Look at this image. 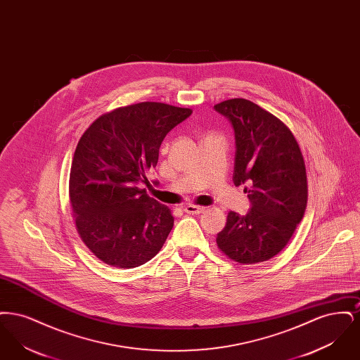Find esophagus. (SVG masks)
Segmentation results:
<instances>
[{"label":"esophagus","instance_id":"obj_1","mask_svg":"<svg viewBox=\"0 0 360 360\" xmlns=\"http://www.w3.org/2000/svg\"><path fill=\"white\" fill-rule=\"evenodd\" d=\"M205 210V207H202V206H197V205H186L185 206V212L188 213V214H200V213H202Z\"/></svg>","mask_w":360,"mask_h":360}]
</instances>
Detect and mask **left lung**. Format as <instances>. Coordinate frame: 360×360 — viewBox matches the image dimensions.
Masks as SVG:
<instances>
[{"mask_svg": "<svg viewBox=\"0 0 360 360\" xmlns=\"http://www.w3.org/2000/svg\"><path fill=\"white\" fill-rule=\"evenodd\" d=\"M235 131L233 184L248 185L251 209L229 212L217 245L241 264L266 262L281 252L302 220L308 202L304 156L285 122L257 103L232 98L214 105Z\"/></svg>", "mask_w": 360, "mask_h": 360, "instance_id": "left-lung-1", "label": "left lung"}]
</instances>
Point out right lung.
<instances>
[{
	"label": "right lung",
	"instance_id": "add662e5",
	"mask_svg": "<svg viewBox=\"0 0 360 360\" xmlns=\"http://www.w3.org/2000/svg\"><path fill=\"white\" fill-rule=\"evenodd\" d=\"M191 109L163 103L117 108L79 139L70 172V204L86 247L103 263L139 267L160 251L174 225L172 210L141 184L166 135Z\"/></svg>",
	"mask_w": 360,
	"mask_h": 360
}]
</instances>
